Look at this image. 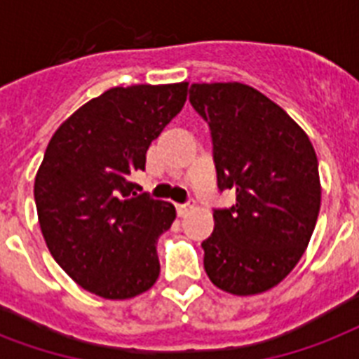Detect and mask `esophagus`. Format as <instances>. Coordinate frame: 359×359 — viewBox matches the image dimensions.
I'll return each instance as SVG.
<instances>
[{
    "instance_id": "1",
    "label": "esophagus",
    "mask_w": 359,
    "mask_h": 359,
    "mask_svg": "<svg viewBox=\"0 0 359 359\" xmlns=\"http://www.w3.org/2000/svg\"><path fill=\"white\" fill-rule=\"evenodd\" d=\"M175 207H177V214H179V216H186V214L194 208V205H191V203H177Z\"/></svg>"
}]
</instances>
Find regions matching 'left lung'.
Segmentation results:
<instances>
[{"label":"left lung","instance_id":"1","mask_svg":"<svg viewBox=\"0 0 359 359\" xmlns=\"http://www.w3.org/2000/svg\"><path fill=\"white\" fill-rule=\"evenodd\" d=\"M190 102L210 126L218 188L236 203L214 210L205 272L236 296L266 292L304 255L320 210L318 160L283 108L240 81L194 83Z\"/></svg>","mask_w":359,"mask_h":359}]
</instances>
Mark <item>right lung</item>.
Masks as SVG:
<instances>
[{
  "label": "right lung",
  "instance_id": "add662e5",
  "mask_svg": "<svg viewBox=\"0 0 359 359\" xmlns=\"http://www.w3.org/2000/svg\"><path fill=\"white\" fill-rule=\"evenodd\" d=\"M188 97V81L114 87L78 108L48 143L35 177L42 236L81 289L128 300L160 276L156 244L177 218L168 201L137 196L128 175Z\"/></svg>",
  "mask_w": 359,
  "mask_h": 359
}]
</instances>
